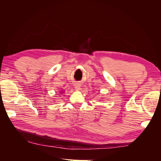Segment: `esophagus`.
Masks as SVG:
<instances>
[{"mask_svg": "<svg viewBox=\"0 0 161 161\" xmlns=\"http://www.w3.org/2000/svg\"><path fill=\"white\" fill-rule=\"evenodd\" d=\"M80 87H81V86H80V85L79 83H76L75 85V88L76 90H80Z\"/></svg>", "mask_w": 161, "mask_h": 161, "instance_id": "34e87169", "label": "esophagus"}]
</instances>
